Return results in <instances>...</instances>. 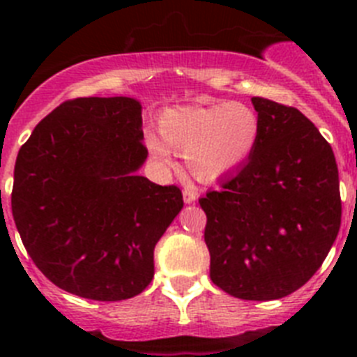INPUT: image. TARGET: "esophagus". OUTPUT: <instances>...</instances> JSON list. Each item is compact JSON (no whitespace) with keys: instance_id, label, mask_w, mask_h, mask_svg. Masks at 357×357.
I'll list each match as a JSON object with an SVG mask.
<instances>
[{"instance_id":"1","label":"esophagus","mask_w":357,"mask_h":357,"mask_svg":"<svg viewBox=\"0 0 357 357\" xmlns=\"http://www.w3.org/2000/svg\"><path fill=\"white\" fill-rule=\"evenodd\" d=\"M182 197H184L185 204H193V202L198 198V189L195 188V185H191V184L184 185V191H182Z\"/></svg>"}]
</instances>
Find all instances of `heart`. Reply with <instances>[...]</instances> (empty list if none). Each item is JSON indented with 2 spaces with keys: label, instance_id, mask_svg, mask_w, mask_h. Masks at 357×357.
Returning <instances> with one entry per match:
<instances>
[{
  "label": "heart",
  "instance_id": "obj_1",
  "mask_svg": "<svg viewBox=\"0 0 357 357\" xmlns=\"http://www.w3.org/2000/svg\"><path fill=\"white\" fill-rule=\"evenodd\" d=\"M159 132L144 137L151 159L173 166L176 151L185 155L193 176L211 182L234 172L252 155L259 139V118L238 102L172 107L159 116Z\"/></svg>",
  "mask_w": 357,
  "mask_h": 357
}]
</instances>
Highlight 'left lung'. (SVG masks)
Returning a JSON list of instances; mask_svg holds the SVG:
<instances>
[{
  "label": "left lung",
  "instance_id": "obj_1",
  "mask_svg": "<svg viewBox=\"0 0 357 357\" xmlns=\"http://www.w3.org/2000/svg\"><path fill=\"white\" fill-rule=\"evenodd\" d=\"M259 139L218 191L200 198L211 280L243 301H275L307 282L342 223L333 148L301 110L252 98Z\"/></svg>",
  "mask_w": 357,
  "mask_h": 357
}]
</instances>
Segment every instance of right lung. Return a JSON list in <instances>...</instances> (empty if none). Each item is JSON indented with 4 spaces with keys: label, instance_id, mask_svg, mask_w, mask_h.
Segmentation results:
<instances>
[{
    "label": "right lung",
    "instance_id": "obj_1",
    "mask_svg": "<svg viewBox=\"0 0 357 357\" xmlns=\"http://www.w3.org/2000/svg\"><path fill=\"white\" fill-rule=\"evenodd\" d=\"M146 157L134 98L69 100L33 128L15 160L12 214L53 284L102 302L150 284L153 248L184 200L137 175Z\"/></svg>",
    "mask_w": 357,
    "mask_h": 357
}]
</instances>
